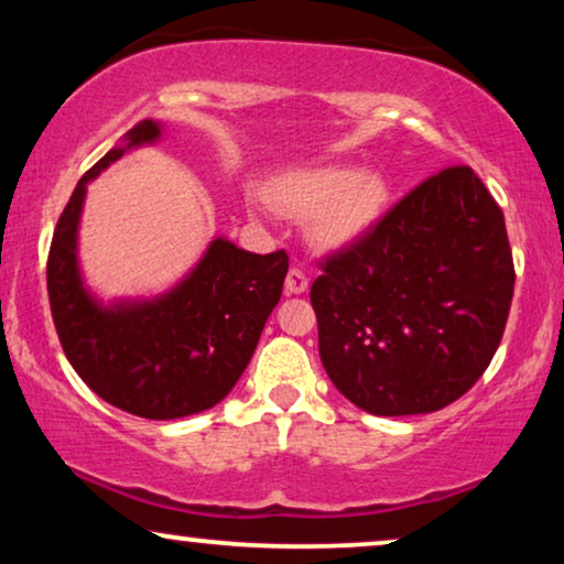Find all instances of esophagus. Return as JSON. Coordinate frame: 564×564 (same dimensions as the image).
Masks as SVG:
<instances>
[{
	"label": "esophagus",
	"instance_id": "esophagus-1",
	"mask_svg": "<svg viewBox=\"0 0 564 564\" xmlns=\"http://www.w3.org/2000/svg\"><path fill=\"white\" fill-rule=\"evenodd\" d=\"M284 290H288V295H303L307 290V274L303 269L292 267L288 272V280H284Z\"/></svg>",
	"mask_w": 564,
	"mask_h": 564
}]
</instances>
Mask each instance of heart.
Masks as SVG:
<instances>
[{
  "mask_svg": "<svg viewBox=\"0 0 564 564\" xmlns=\"http://www.w3.org/2000/svg\"><path fill=\"white\" fill-rule=\"evenodd\" d=\"M388 187L375 172L354 174L349 166H318L292 174L269 192L276 210L313 215V234L321 243L341 246L359 238L380 215Z\"/></svg>",
  "mask_w": 564,
  "mask_h": 564,
  "instance_id": "obj_1",
  "label": "heart"
}]
</instances>
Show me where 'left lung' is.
<instances>
[{
  "label": "left lung",
  "mask_w": 564,
  "mask_h": 564,
  "mask_svg": "<svg viewBox=\"0 0 564 564\" xmlns=\"http://www.w3.org/2000/svg\"><path fill=\"white\" fill-rule=\"evenodd\" d=\"M503 210L469 166H446L311 288L330 382L372 415L442 411L488 369L513 300Z\"/></svg>",
  "instance_id": "obj_1"
}]
</instances>
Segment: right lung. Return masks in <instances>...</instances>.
<instances>
[{
	"label": "right lung",
	"mask_w": 564,
	"mask_h": 564,
	"mask_svg": "<svg viewBox=\"0 0 564 564\" xmlns=\"http://www.w3.org/2000/svg\"><path fill=\"white\" fill-rule=\"evenodd\" d=\"M159 135V122H138L126 143L82 176L53 230L45 276L58 341L89 390L126 413L172 421L203 413L234 390L280 303L290 257H261L215 238L187 280L166 295L99 305L84 290L76 261L87 182L128 149Z\"/></svg>",
	"instance_id": "add662e5"
}]
</instances>
